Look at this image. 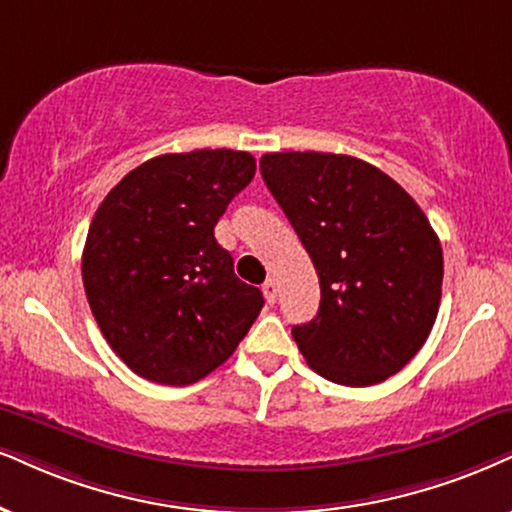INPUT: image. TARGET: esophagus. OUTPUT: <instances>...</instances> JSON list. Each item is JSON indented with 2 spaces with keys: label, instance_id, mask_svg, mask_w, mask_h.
I'll return each mask as SVG.
<instances>
[{
  "label": "esophagus",
  "instance_id": "esophagus-1",
  "mask_svg": "<svg viewBox=\"0 0 512 512\" xmlns=\"http://www.w3.org/2000/svg\"><path fill=\"white\" fill-rule=\"evenodd\" d=\"M263 296H266L268 304H275L277 301V282L275 280L263 282Z\"/></svg>",
  "mask_w": 512,
  "mask_h": 512
}]
</instances>
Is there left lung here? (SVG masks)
I'll return each instance as SVG.
<instances>
[{"instance_id":"left-lung-1","label":"left lung","mask_w":512,"mask_h":512,"mask_svg":"<svg viewBox=\"0 0 512 512\" xmlns=\"http://www.w3.org/2000/svg\"><path fill=\"white\" fill-rule=\"evenodd\" d=\"M261 175L320 280L318 315L292 327L306 363L344 387L396 375L427 342L441 301L444 256L422 208L344 154H263Z\"/></svg>"}]
</instances>
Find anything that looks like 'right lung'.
<instances>
[{"mask_svg":"<svg viewBox=\"0 0 512 512\" xmlns=\"http://www.w3.org/2000/svg\"><path fill=\"white\" fill-rule=\"evenodd\" d=\"M256 173L232 149L163 154L130 170L94 213L82 285L132 372L185 387L223 365L263 308L213 227Z\"/></svg>","mask_w":512,"mask_h":512,"instance_id":"add662e5","label":"right lung"}]
</instances>
